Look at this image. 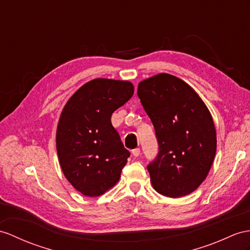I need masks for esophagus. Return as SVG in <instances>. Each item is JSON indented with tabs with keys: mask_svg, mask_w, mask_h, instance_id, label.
I'll return each mask as SVG.
<instances>
[{
	"mask_svg": "<svg viewBox=\"0 0 250 250\" xmlns=\"http://www.w3.org/2000/svg\"><path fill=\"white\" fill-rule=\"evenodd\" d=\"M140 154H141V149H140V148H135V149H132V155L135 156V157H139V156H140Z\"/></svg>",
	"mask_w": 250,
	"mask_h": 250,
	"instance_id": "34e87169",
	"label": "esophagus"
}]
</instances>
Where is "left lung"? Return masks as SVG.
I'll return each mask as SVG.
<instances>
[{
  "instance_id": "left-lung-1",
  "label": "left lung",
  "mask_w": 250,
  "mask_h": 250,
  "mask_svg": "<svg viewBox=\"0 0 250 250\" xmlns=\"http://www.w3.org/2000/svg\"><path fill=\"white\" fill-rule=\"evenodd\" d=\"M138 96L159 146L147 164L154 188L173 198L188 195L206 179L215 157L210 111L188 83L167 73L140 83Z\"/></svg>"
}]
</instances>
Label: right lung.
<instances>
[{
    "label": "right lung",
    "mask_w": 250,
    "mask_h": 250,
    "mask_svg": "<svg viewBox=\"0 0 250 250\" xmlns=\"http://www.w3.org/2000/svg\"><path fill=\"white\" fill-rule=\"evenodd\" d=\"M129 82L96 78L64 106L56 135L64 176L86 196H100L120 179L130 156L111 124V115L133 95Z\"/></svg>",
    "instance_id": "right-lung-1"
}]
</instances>
